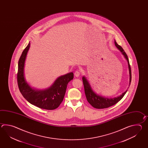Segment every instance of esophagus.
<instances>
[{
  "mask_svg": "<svg viewBox=\"0 0 148 148\" xmlns=\"http://www.w3.org/2000/svg\"><path fill=\"white\" fill-rule=\"evenodd\" d=\"M80 74V72L79 70H76L75 72V73H74L75 77H79Z\"/></svg>",
  "mask_w": 148,
  "mask_h": 148,
  "instance_id": "34e87169",
  "label": "esophagus"
}]
</instances>
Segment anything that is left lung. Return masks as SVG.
Masks as SVG:
<instances>
[{
  "instance_id": "8db88e82",
  "label": "left lung",
  "mask_w": 148,
  "mask_h": 148,
  "mask_svg": "<svg viewBox=\"0 0 148 148\" xmlns=\"http://www.w3.org/2000/svg\"><path fill=\"white\" fill-rule=\"evenodd\" d=\"M115 45L116 47L117 48L118 50H120L121 53L122 54L124 58L127 62L128 64V68H129V75H130V81H129V87L131 84V66L129 63V59L127 54H126L125 51H124L123 48L121 47L120 45L117 44L116 41H114ZM82 81L84 86L85 89V95L87 98V100L88 103L91 105L92 107L97 109H102V108H106L107 107H110L113 106L114 105L116 104L117 102H119L121 99L124 97L126 92L127 91V89L124 91L123 93L120 96H117L116 97L108 98L105 97L104 96H101L98 94L95 93L92 89L91 88V85L90 84L88 79L85 76L82 77ZM129 87H128L129 88Z\"/></svg>"
}]
</instances>
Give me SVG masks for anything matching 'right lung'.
I'll use <instances>...</instances> for the list:
<instances>
[{
  "instance_id": "right-lung-1",
  "label": "right lung",
  "mask_w": 148,
  "mask_h": 148,
  "mask_svg": "<svg viewBox=\"0 0 148 148\" xmlns=\"http://www.w3.org/2000/svg\"><path fill=\"white\" fill-rule=\"evenodd\" d=\"M31 43L23 51L19 58L17 73V82L23 97L29 103L37 107L47 110H53L59 106L65 95L67 85L73 79V72L61 75L50 87L39 90L32 87L26 80L24 67L26 56Z\"/></svg>"
}]
</instances>
